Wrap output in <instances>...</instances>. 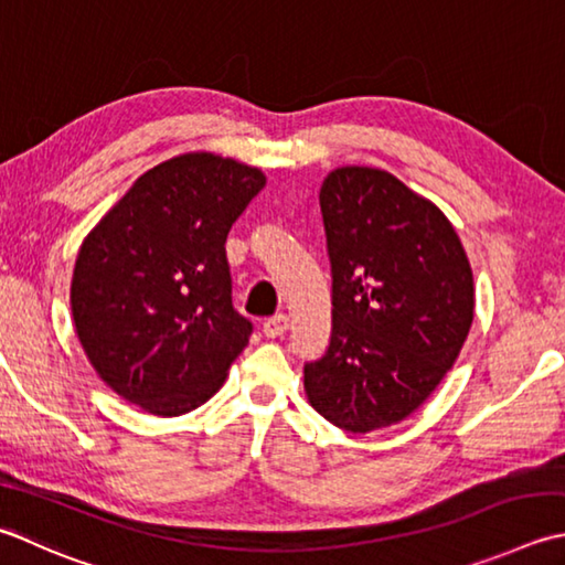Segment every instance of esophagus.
I'll list each match as a JSON object with an SVG mask.
<instances>
[{
	"instance_id": "obj_1",
	"label": "esophagus",
	"mask_w": 565,
	"mask_h": 565,
	"mask_svg": "<svg viewBox=\"0 0 565 565\" xmlns=\"http://www.w3.org/2000/svg\"><path fill=\"white\" fill-rule=\"evenodd\" d=\"M262 330L267 338H281L286 330H289V318L286 316H274L262 323Z\"/></svg>"
}]
</instances>
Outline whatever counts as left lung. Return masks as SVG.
Masks as SVG:
<instances>
[{
  "label": "left lung",
  "mask_w": 565,
  "mask_h": 565,
  "mask_svg": "<svg viewBox=\"0 0 565 565\" xmlns=\"http://www.w3.org/2000/svg\"><path fill=\"white\" fill-rule=\"evenodd\" d=\"M333 330L306 362L316 412L348 434L404 422L456 364L475 316V284L456 227L428 198L370 166L320 185Z\"/></svg>",
  "instance_id": "8db88e82"
}]
</instances>
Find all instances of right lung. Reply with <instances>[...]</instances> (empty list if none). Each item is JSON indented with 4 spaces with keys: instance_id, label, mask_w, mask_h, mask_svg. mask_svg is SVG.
<instances>
[{
    "instance_id": "right-lung-1",
    "label": "right lung",
    "mask_w": 565,
    "mask_h": 565,
    "mask_svg": "<svg viewBox=\"0 0 565 565\" xmlns=\"http://www.w3.org/2000/svg\"><path fill=\"white\" fill-rule=\"evenodd\" d=\"M267 175L191 151L153 166L90 230L71 281L75 333L109 390L181 416L223 386L252 323L232 308L225 242Z\"/></svg>"
}]
</instances>
